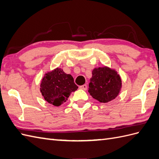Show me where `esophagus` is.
Wrapping results in <instances>:
<instances>
[{
    "label": "esophagus",
    "instance_id": "1",
    "mask_svg": "<svg viewBox=\"0 0 159 159\" xmlns=\"http://www.w3.org/2000/svg\"><path fill=\"white\" fill-rule=\"evenodd\" d=\"M80 89H82V90H87V85L84 84V85H82V86H80L79 87Z\"/></svg>",
    "mask_w": 159,
    "mask_h": 159
}]
</instances>
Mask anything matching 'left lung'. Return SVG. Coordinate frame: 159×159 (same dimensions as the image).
<instances>
[{"label": "left lung", "instance_id": "obj_1", "mask_svg": "<svg viewBox=\"0 0 159 159\" xmlns=\"http://www.w3.org/2000/svg\"><path fill=\"white\" fill-rule=\"evenodd\" d=\"M89 84L88 92L94 99L106 103L119 95L122 86L121 77L108 67L94 68Z\"/></svg>", "mask_w": 159, "mask_h": 159}]
</instances>
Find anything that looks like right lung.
<instances>
[{
	"label": "right lung",
	"instance_id": "right-lung-1",
	"mask_svg": "<svg viewBox=\"0 0 159 159\" xmlns=\"http://www.w3.org/2000/svg\"><path fill=\"white\" fill-rule=\"evenodd\" d=\"M77 88L73 77L59 67L45 73L40 84V92L45 100L56 107L66 102Z\"/></svg>",
	"mask_w": 159,
	"mask_h": 159
}]
</instances>
